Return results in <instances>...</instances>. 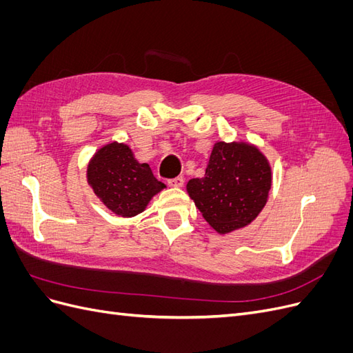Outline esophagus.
<instances>
[{
	"instance_id": "esophagus-1",
	"label": "esophagus",
	"mask_w": 353,
	"mask_h": 353,
	"mask_svg": "<svg viewBox=\"0 0 353 353\" xmlns=\"http://www.w3.org/2000/svg\"><path fill=\"white\" fill-rule=\"evenodd\" d=\"M168 185L169 187H175V188H179L184 185V178L183 176H176V178H172V179H168Z\"/></svg>"
}]
</instances>
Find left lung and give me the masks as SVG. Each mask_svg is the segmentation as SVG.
Segmentation results:
<instances>
[{
  "label": "left lung",
  "mask_w": 353,
  "mask_h": 353,
  "mask_svg": "<svg viewBox=\"0 0 353 353\" xmlns=\"http://www.w3.org/2000/svg\"><path fill=\"white\" fill-rule=\"evenodd\" d=\"M271 165L258 147L244 141H216L205 176L187 183V193L218 234L249 225L268 201Z\"/></svg>",
  "instance_id": "1"
}]
</instances>
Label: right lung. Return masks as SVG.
<instances>
[{
	"instance_id": "right-lung-1",
	"label": "right lung",
	"mask_w": 353,
	"mask_h": 353,
	"mask_svg": "<svg viewBox=\"0 0 353 353\" xmlns=\"http://www.w3.org/2000/svg\"><path fill=\"white\" fill-rule=\"evenodd\" d=\"M87 181L94 194L116 216L132 218L166 188L148 163H140L125 143H109L94 153L87 166Z\"/></svg>"
}]
</instances>
